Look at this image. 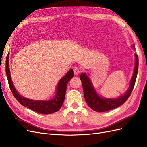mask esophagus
<instances>
[{
    "instance_id": "1",
    "label": "esophagus",
    "mask_w": 147,
    "mask_h": 147,
    "mask_svg": "<svg viewBox=\"0 0 147 147\" xmlns=\"http://www.w3.org/2000/svg\"><path fill=\"white\" fill-rule=\"evenodd\" d=\"M80 69H79V68H78V67H75L74 68V74L76 75V76H77V75H78L79 74V73H80Z\"/></svg>"
}]
</instances>
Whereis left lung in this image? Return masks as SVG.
Instances as JSON below:
<instances>
[{
  "mask_svg": "<svg viewBox=\"0 0 147 147\" xmlns=\"http://www.w3.org/2000/svg\"><path fill=\"white\" fill-rule=\"evenodd\" d=\"M133 47L135 48V46H133ZM135 56L136 58L135 65L133 76L130 81L129 87L123 96L119 97L118 98L107 99L100 97L94 88L89 77L86 74H81L80 79L82 84L84 98L91 109L97 112H105L122 105L129 98L134 87L138 70V57L136 54H135Z\"/></svg>",
  "mask_w": 147,
  "mask_h": 147,
  "instance_id": "left-lung-1",
  "label": "left lung"
}]
</instances>
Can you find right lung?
I'll return each mask as SVG.
<instances>
[{"label":"right lung","mask_w":147,"mask_h":147,"mask_svg":"<svg viewBox=\"0 0 147 147\" xmlns=\"http://www.w3.org/2000/svg\"><path fill=\"white\" fill-rule=\"evenodd\" d=\"M5 72L7 75L8 83L11 92L21 105L40 114L48 115L58 111L62 106L65 99V93L67 90V85L70 79L74 76L73 69H71L58 82L57 86V92L53 99L49 100H35L25 98L21 96L13 85L12 82L10 70L9 68V53L6 57Z\"/></svg>","instance_id":"add662e5"}]
</instances>
